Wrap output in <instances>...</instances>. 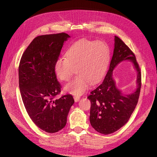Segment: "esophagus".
Returning a JSON list of instances; mask_svg holds the SVG:
<instances>
[{
    "instance_id": "obj_1",
    "label": "esophagus",
    "mask_w": 157,
    "mask_h": 157,
    "mask_svg": "<svg viewBox=\"0 0 157 157\" xmlns=\"http://www.w3.org/2000/svg\"><path fill=\"white\" fill-rule=\"evenodd\" d=\"M74 99H75V101L76 102H78L79 100H80V97L79 96H74Z\"/></svg>"
}]
</instances>
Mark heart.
<instances>
[{"instance_id": "b5f03b06", "label": "heart", "mask_w": 157, "mask_h": 157, "mask_svg": "<svg viewBox=\"0 0 157 157\" xmlns=\"http://www.w3.org/2000/svg\"><path fill=\"white\" fill-rule=\"evenodd\" d=\"M66 57L58 58L54 64L56 77L69 81L75 73L78 76L64 86V91L76 96L82 95L91 83L96 84L104 77L110 61L107 45L100 41L81 40L67 50Z\"/></svg>"}]
</instances>
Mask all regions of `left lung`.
I'll use <instances>...</instances> for the list:
<instances>
[{"label": "left lung", "mask_w": 157, "mask_h": 157, "mask_svg": "<svg viewBox=\"0 0 157 157\" xmlns=\"http://www.w3.org/2000/svg\"><path fill=\"white\" fill-rule=\"evenodd\" d=\"M123 60H130L137 72V87L129 95H124L116 87L113 71ZM141 88V73L135 55L118 36L114 38L113 56L103 82L91 91L89 121L98 132L107 135L123 127L130 119L138 102Z\"/></svg>", "instance_id": "left-lung-1"}]
</instances>
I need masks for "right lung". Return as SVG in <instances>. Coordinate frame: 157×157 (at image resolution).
<instances>
[{
    "mask_svg": "<svg viewBox=\"0 0 157 157\" xmlns=\"http://www.w3.org/2000/svg\"><path fill=\"white\" fill-rule=\"evenodd\" d=\"M70 37L61 33L35 38L22 55L18 67L20 91L27 113L37 127L48 133L64 127L75 102L71 94L55 99L61 86L54 64Z\"/></svg>",
    "mask_w": 157,
    "mask_h": 157,
    "instance_id": "add662e5",
    "label": "right lung"
}]
</instances>
